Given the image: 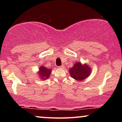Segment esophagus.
Here are the masks:
<instances>
[{"label": "esophagus", "mask_w": 122, "mask_h": 122, "mask_svg": "<svg viewBox=\"0 0 122 122\" xmlns=\"http://www.w3.org/2000/svg\"><path fill=\"white\" fill-rule=\"evenodd\" d=\"M63 67H64V66H58V68H61H61H63Z\"/></svg>", "instance_id": "obj_1"}]
</instances>
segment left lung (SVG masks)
Returning a JSON list of instances; mask_svg holds the SVG:
<instances>
[{"label":"left lung","instance_id":"left-lung-1","mask_svg":"<svg viewBox=\"0 0 122 122\" xmlns=\"http://www.w3.org/2000/svg\"><path fill=\"white\" fill-rule=\"evenodd\" d=\"M71 76L77 81H82L89 76L91 69L87 64L82 66L81 62L75 63L73 68L69 71Z\"/></svg>","mask_w":122,"mask_h":122}]
</instances>
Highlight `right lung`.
Returning <instances> with one entry per match:
<instances>
[{
	"instance_id": "1",
	"label": "right lung",
	"mask_w": 122,
	"mask_h": 122,
	"mask_svg": "<svg viewBox=\"0 0 122 122\" xmlns=\"http://www.w3.org/2000/svg\"><path fill=\"white\" fill-rule=\"evenodd\" d=\"M51 70L50 68H47L43 66H41V68H39V71L38 72V74H39V76L41 79L45 80L49 78L51 73Z\"/></svg>"
}]
</instances>
